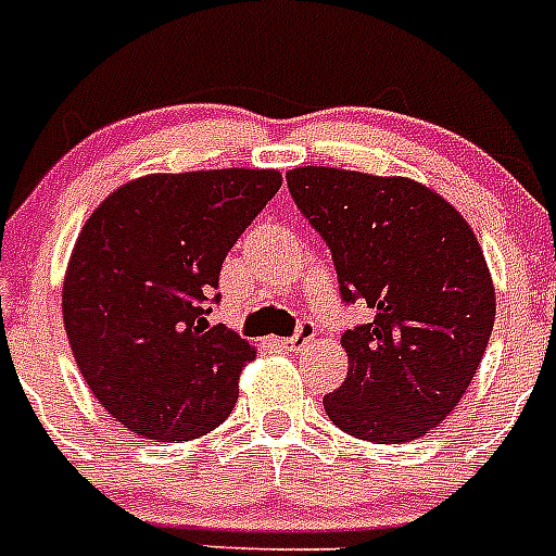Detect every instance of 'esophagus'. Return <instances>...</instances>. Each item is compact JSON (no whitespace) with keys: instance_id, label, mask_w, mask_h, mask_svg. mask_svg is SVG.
Listing matches in <instances>:
<instances>
[{"instance_id":"34e87169","label":"esophagus","mask_w":556,"mask_h":556,"mask_svg":"<svg viewBox=\"0 0 556 556\" xmlns=\"http://www.w3.org/2000/svg\"><path fill=\"white\" fill-rule=\"evenodd\" d=\"M314 333H317V328H314V323L303 320L301 326H298V331L292 333V337H283V339H275V345L283 348V351H294L298 345H303V342H312Z\"/></svg>"}]
</instances>
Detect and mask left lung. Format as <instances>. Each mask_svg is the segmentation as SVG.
Returning <instances> with one entry per match:
<instances>
[{
  "label": "left lung",
  "instance_id": "1",
  "mask_svg": "<svg viewBox=\"0 0 556 556\" xmlns=\"http://www.w3.org/2000/svg\"><path fill=\"white\" fill-rule=\"evenodd\" d=\"M287 186L331 250L342 301L372 314L342 333L348 378L323 397L331 424L367 443L429 434L462 401L493 331L495 289L473 230L409 178L301 166Z\"/></svg>",
  "mask_w": 556,
  "mask_h": 556
}]
</instances>
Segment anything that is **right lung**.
Listing matches in <instances>:
<instances>
[{"label": "right lung", "mask_w": 556, "mask_h": 556, "mask_svg": "<svg viewBox=\"0 0 556 556\" xmlns=\"http://www.w3.org/2000/svg\"><path fill=\"white\" fill-rule=\"evenodd\" d=\"M275 169L147 175L113 191L77 236L63 326L94 397L132 434L175 443L217 429L255 356L208 326L219 269L281 189Z\"/></svg>", "instance_id": "add662e5"}]
</instances>
